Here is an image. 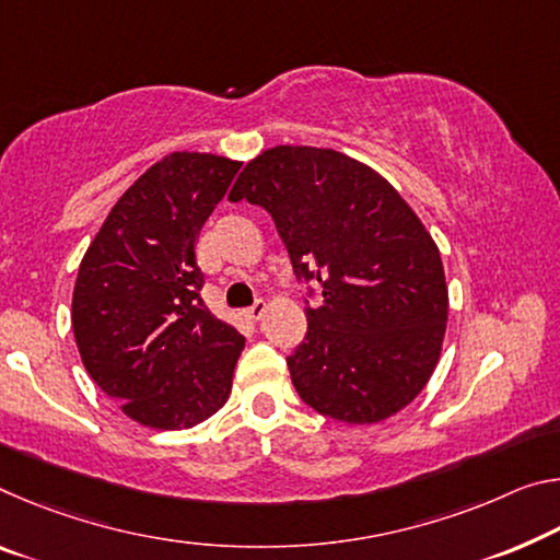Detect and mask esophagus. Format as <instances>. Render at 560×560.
<instances>
[{
    "instance_id": "34e87169",
    "label": "esophagus",
    "mask_w": 560,
    "mask_h": 560,
    "mask_svg": "<svg viewBox=\"0 0 560 560\" xmlns=\"http://www.w3.org/2000/svg\"><path fill=\"white\" fill-rule=\"evenodd\" d=\"M264 312H266V301H264V299H256L254 304L246 308V316H248V318H254V322H256V318H261V316H264Z\"/></svg>"
}]
</instances>
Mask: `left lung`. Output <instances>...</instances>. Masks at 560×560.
Returning <instances> with one entry per match:
<instances>
[{
  "label": "left lung",
  "mask_w": 560,
  "mask_h": 560,
  "mask_svg": "<svg viewBox=\"0 0 560 560\" xmlns=\"http://www.w3.org/2000/svg\"><path fill=\"white\" fill-rule=\"evenodd\" d=\"M232 201L266 209L299 283L322 289L287 359L299 396L346 423L384 421L421 394L441 357L448 289L436 244L392 184L357 159L273 147Z\"/></svg>",
  "instance_id": "obj_1"
}]
</instances>
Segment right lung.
Instances as JSON below:
<instances>
[{"mask_svg": "<svg viewBox=\"0 0 560 560\" xmlns=\"http://www.w3.org/2000/svg\"><path fill=\"white\" fill-rule=\"evenodd\" d=\"M242 164L174 152L114 203L86 248L72 299L84 369L121 411L189 429L232 392L244 336L209 312L197 238Z\"/></svg>", "mask_w": 560, "mask_h": 560, "instance_id": "add662e5", "label": "right lung"}]
</instances>
